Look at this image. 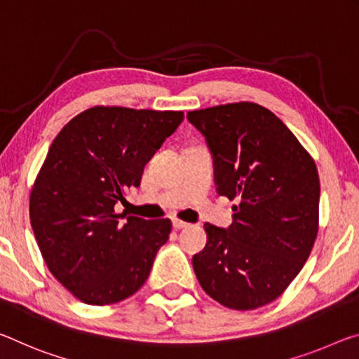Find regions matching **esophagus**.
<instances>
[{"label": "esophagus", "mask_w": 359, "mask_h": 359, "mask_svg": "<svg viewBox=\"0 0 359 359\" xmlns=\"http://www.w3.org/2000/svg\"><path fill=\"white\" fill-rule=\"evenodd\" d=\"M173 227L175 229H186V227H189V224H187V222H184V221H180V219H173Z\"/></svg>", "instance_id": "34e87169"}]
</instances>
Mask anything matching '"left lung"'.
I'll return each instance as SVG.
<instances>
[{"label":"left lung","instance_id":"8db88e82","mask_svg":"<svg viewBox=\"0 0 359 359\" xmlns=\"http://www.w3.org/2000/svg\"><path fill=\"white\" fill-rule=\"evenodd\" d=\"M213 156L219 196L233 205L227 229L207 222L194 255L203 291L224 307L270 304L301 272L318 233L320 178L312 156L272 111L240 102L189 111Z\"/></svg>","mask_w":359,"mask_h":359}]
</instances>
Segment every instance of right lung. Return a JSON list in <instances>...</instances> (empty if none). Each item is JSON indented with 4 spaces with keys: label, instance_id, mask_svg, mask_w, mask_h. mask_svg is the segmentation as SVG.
<instances>
[{
    "label": "right lung",
    "instance_id": "1",
    "mask_svg": "<svg viewBox=\"0 0 359 359\" xmlns=\"http://www.w3.org/2000/svg\"><path fill=\"white\" fill-rule=\"evenodd\" d=\"M183 119V111L93 107L52 141L32 187L30 222L46 266L79 301L121 302L148 280L172 221L124 219L114 205L140 186Z\"/></svg>",
    "mask_w": 359,
    "mask_h": 359
}]
</instances>
